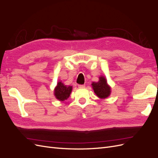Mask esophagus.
<instances>
[{
    "instance_id": "obj_1",
    "label": "esophagus",
    "mask_w": 158,
    "mask_h": 158,
    "mask_svg": "<svg viewBox=\"0 0 158 158\" xmlns=\"http://www.w3.org/2000/svg\"><path fill=\"white\" fill-rule=\"evenodd\" d=\"M78 86L79 88H84V86H85V85H84V84H78Z\"/></svg>"
}]
</instances>
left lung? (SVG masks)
Segmentation results:
<instances>
[{"mask_svg": "<svg viewBox=\"0 0 158 158\" xmlns=\"http://www.w3.org/2000/svg\"><path fill=\"white\" fill-rule=\"evenodd\" d=\"M95 94L99 98H105L108 97L110 93V88L106 83V80L105 77L101 76L99 78L98 82H93L92 84Z\"/></svg>", "mask_w": 158, "mask_h": 158, "instance_id": "8db88e82", "label": "left lung"}]
</instances>
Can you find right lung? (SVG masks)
Wrapping results in <instances>:
<instances>
[{
    "label": "right lung",
    "mask_w": 158,
    "mask_h": 158,
    "mask_svg": "<svg viewBox=\"0 0 158 158\" xmlns=\"http://www.w3.org/2000/svg\"><path fill=\"white\" fill-rule=\"evenodd\" d=\"M72 87L71 86L64 85L61 82L57 83V85L55 89L54 94L56 97L61 101H64L66 100L69 97L72 92Z\"/></svg>",
    "instance_id": "add662e5"
}]
</instances>
